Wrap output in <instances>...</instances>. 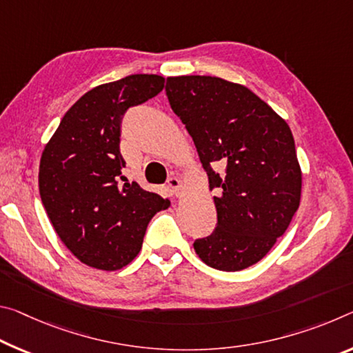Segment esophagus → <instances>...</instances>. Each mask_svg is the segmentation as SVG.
<instances>
[{
    "label": "esophagus",
    "mask_w": 353,
    "mask_h": 353,
    "mask_svg": "<svg viewBox=\"0 0 353 353\" xmlns=\"http://www.w3.org/2000/svg\"><path fill=\"white\" fill-rule=\"evenodd\" d=\"M168 187L172 190V193H174L176 196H179V194H181V192H182V183L177 177L168 179Z\"/></svg>",
    "instance_id": "34e87169"
}]
</instances>
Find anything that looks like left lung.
Returning a JSON list of instances; mask_svg holds the SVG:
<instances>
[{
	"label": "left lung",
	"instance_id": "1",
	"mask_svg": "<svg viewBox=\"0 0 353 353\" xmlns=\"http://www.w3.org/2000/svg\"><path fill=\"white\" fill-rule=\"evenodd\" d=\"M165 91L193 138L210 190L221 192L214 196L216 228L194 240V251L216 270H243L272 250L300 205L292 132L248 88L223 78L170 77Z\"/></svg>",
	"mask_w": 353,
	"mask_h": 353
}]
</instances>
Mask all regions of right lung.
I'll return each mask as SVG.
<instances>
[{"label":"right lung","instance_id":"obj_1","mask_svg":"<svg viewBox=\"0 0 353 353\" xmlns=\"http://www.w3.org/2000/svg\"><path fill=\"white\" fill-rule=\"evenodd\" d=\"M165 88L137 74L88 91L64 114L43 149L39 193L63 243L83 264L119 270L135 259L149 221L170 201L125 182L121 124L130 106Z\"/></svg>","mask_w":353,"mask_h":353}]
</instances>
